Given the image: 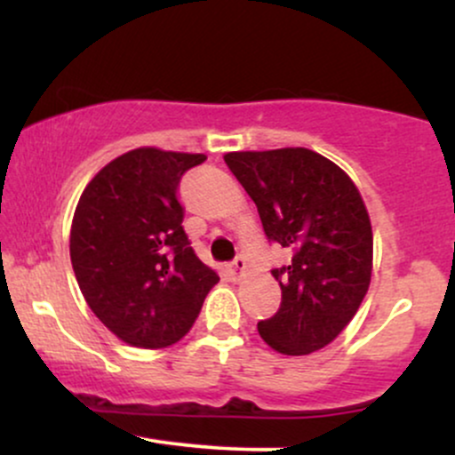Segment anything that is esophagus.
<instances>
[{"instance_id":"esophagus-1","label":"esophagus","mask_w":455,"mask_h":455,"mask_svg":"<svg viewBox=\"0 0 455 455\" xmlns=\"http://www.w3.org/2000/svg\"><path fill=\"white\" fill-rule=\"evenodd\" d=\"M228 271H231L233 280H239L243 275V271H245V260L242 257H237L233 260V263H228Z\"/></svg>"}]
</instances>
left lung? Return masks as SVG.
<instances>
[{"instance_id":"1","label":"left lung","mask_w":455,"mask_h":455,"mask_svg":"<svg viewBox=\"0 0 455 455\" xmlns=\"http://www.w3.org/2000/svg\"><path fill=\"white\" fill-rule=\"evenodd\" d=\"M224 162L257 205L263 231L291 252L274 269L278 312L259 333L282 355L327 347L351 323L372 278V227L357 186L306 148L231 151Z\"/></svg>"}]
</instances>
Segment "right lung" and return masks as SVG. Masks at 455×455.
Here are the masks:
<instances>
[{
  "mask_svg": "<svg viewBox=\"0 0 455 455\" xmlns=\"http://www.w3.org/2000/svg\"><path fill=\"white\" fill-rule=\"evenodd\" d=\"M203 154L139 148L108 162L83 190L70 260L92 312L119 340L164 348L190 331L218 274L192 250L177 198Z\"/></svg>",
  "mask_w": 455,
  "mask_h": 455,
  "instance_id": "obj_1",
  "label": "right lung"
}]
</instances>
